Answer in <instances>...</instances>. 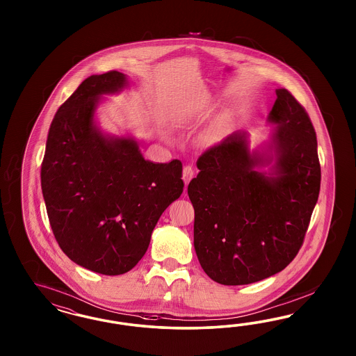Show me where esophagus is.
<instances>
[{"label":"esophagus","mask_w":356,"mask_h":356,"mask_svg":"<svg viewBox=\"0 0 356 356\" xmlns=\"http://www.w3.org/2000/svg\"><path fill=\"white\" fill-rule=\"evenodd\" d=\"M194 173H195V171H194V168L192 165H185V167H184L183 180L185 185H188L189 181L193 179Z\"/></svg>","instance_id":"34e87169"}]
</instances>
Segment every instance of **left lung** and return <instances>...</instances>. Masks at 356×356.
Here are the masks:
<instances>
[{
	"label": "left lung",
	"mask_w": 356,
	"mask_h": 356,
	"mask_svg": "<svg viewBox=\"0 0 356 356\" xmlns=\"http://www.w3.org/2000/svg\"><path fill=\"white\" fill-rule=\"evenodd\" d=\"M269 122L273 154L250 152L236 131L198 158L188 185L194 249L206 274L226 286L249 284L284 269L302 248L317 202L321 167L312 121L286 88L275 90Z\"/></svg>",
	"instance_id": "1"
}]
</instances>
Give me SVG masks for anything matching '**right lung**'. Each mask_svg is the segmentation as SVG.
I'll use <instances>...</instances> for the list:
<instances>
[{"instance_id": "add662e5", "label": "right lung", "mask_w": 356, "mask_h": 356, "mask_svg": "<svg viewBox=\"0 0 356 356\" xmlns=\"http://www.w3.org/2000/svg\"><path fill=\"white\" fill-rule=\"evenodd\" d=\"M127 76L86 78L56 112L42 163V191L54 237L85 269L120 275L150 244L163 211L183 193V164L145 161L133 138L107 137L94 121L100 95Z\"/></svg>"}]
</instances>
